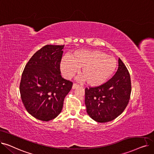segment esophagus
Instances as JSON below:
<instances>
[{
	"label": "esophagus",
	"mask_w": 154,
	"mask_h": 154,
	"mask_svg": "<svg viewBox=\"0 0 154 154\" xmlns=\"http://www.w3.org/2000/svg\"><path fill=\"white\" fill-rule=\"evenodd\" d=\"M78 86L79 85L77 84H73V85H72V88H73V89H74V88H75Z\"/></svg>",
	"instance_id": "esophagus-1"
}]
</instances>
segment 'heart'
<instances>
[{
	"instance_id": "obj_1",
	"label": "heart",
	"mask_w": 154,
	"mask_h": 154,
	"mask_svg": "<svg viewBox=\"0 0 154 154\" xmlns=\"http://www.w3.org/2000/svg\"><path fill=\"white\" fill-rule=\"evenodd\" d=\"M117 66L114 57L99 50L76 51L69 59H63L60 69L63 75L71 79L80 68V74L85 83L92 87L106 82L114 74Z\"/></svg>"
}]
</instances>
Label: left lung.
Here are the masks:
<instances>
[{
	"instance_id": "left-lung-1",
	"label": "left lung",
	"mask_w": 154,
	"mask_h": 154,
	"mask_svg": "<svg viewBox=\"0 0 154 154\" xmlns=\"http://www.w3.org/2000/svg\"><path fill=\"white\" fill-rule=\"evenodd\" d=\"M85 103L87 112L98 122H107L124 112L131 97L130 74L120 59L119 68L109 80L97 87H86Z\"/></svg>"
}]
</instances>
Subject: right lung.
I'll return each instance as SVG.
<instances>
[{"label":"right lung","mask_w":154,"mask_h":154,"mask_svg":"<svg viewBox=\"0 0 154 154\" xmlns=\"http://www.w3.org/2000/svg\"><path fill=\"white\" fill-rule=\"evenodd\" d=\"M64 45H46L37 51L23 69L20 93L29 114L42 121L55 119L73 83L62 77L60 64Z\"/></svg>","instance_id":"obj_1"}]
</instances>
